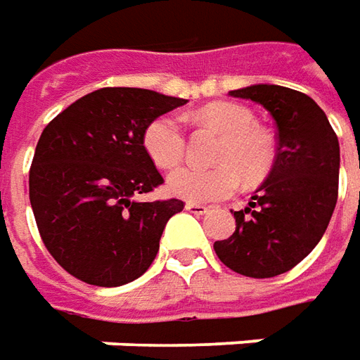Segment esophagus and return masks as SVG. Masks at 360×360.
I'll return each mask as SVG.
<instances>
[{
	"mask_svg": "<svg viewBox=\"0 0 360 360\" xmlns=\"http://www.w3.org/2000/svg\"><path fill=\"white\" fill-rule=\"evenodd\" d=\"M186 210L195 213V215H204V213H207V207H205V205L194 204V202H188V204H186Z\"/></svg>",
	"mask_w": 360,
	"mask_h": 360,
	"instance_id": "1",
	"label": "esophagus"
}]
</instances>
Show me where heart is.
<instances>
[{"instance_id":"b5f03b06","label":"heart","mask_w":360,"mask_h":360,"mask_svg":"<svg viewBox=\"0 0 360 360\" xmlns=\"http://www.w3.org/2000/svg\"><path fill=\"white\" fill-rule=\"evenodd\" d=\"M198 119L225 135L217 153L221 165L213 168H178L166 180L170 194L194 204H204L231 195L241 184V174L247 182H259L269 174L274 162V147L266 133L255 129V113L251 109L239 103L215 101L200 109ZM145 148L160 168L178 165L186 150L180 117L172 113L156 117L145 131Z\"/></svg>"}]
</instances>
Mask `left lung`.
Instances as JSON below:
<instances>
[{
	"label": "left lung",
	"instance_id": "left-lung-1",
	"mask_svg": "<svg viewBox=\"0 0 360 360\" xmlns=\"http://www.w3.org/2000/svg\"><path fill=\"white\" fill-rule=\"evenodd\" d=\"M229 96L269 111L278 148L249 205L233 212L235 233L213 249L243 276L270 278L294 269L323 237L337 204L339 141L323 109L302 91L255 84Z\"/></svg>",
	"mask_w": 360,
	"mask_h": 360
}]
</instances>
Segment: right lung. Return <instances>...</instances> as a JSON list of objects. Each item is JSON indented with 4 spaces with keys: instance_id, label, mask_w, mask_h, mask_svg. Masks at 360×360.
I'll return each mask as SVG.
<instances>
[{
    "instance_id": "1",
    "label": "right lung",
    "mask_w": 360,
    "mask_h": 360,
    "mask_svg": "<svg viewBox=\"0 0 360 360\" xmlns=\"http://www.w3.org/2000/svg\"><path fill=\"white\" fill-rule=\"evenodd\" d=\"M186 101L143 88H101L44 127L29 198L44 247L72 276L113 288L153 264L166 223L184 202L135 200L162 184L145 131Z\"/></svg>"
}]
</instances>
